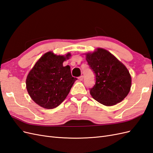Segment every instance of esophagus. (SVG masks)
<instances>
[{"mask_svg": "<svg viewBox=\"0 0 153 153\" xmlns=\"http://www.w3.org/2000/svg\"><path fill=\"white\" fill-rule=\"evenodd\" d=\"M78 79H79L80 81H82V80H83V79H84V76H83L82 75V76H80L78 77Z\"/></svg>", "mask_w": 153, "mask_h": 153, "instance_id": "obj_1", "label": "esophagus"}]
</instances>
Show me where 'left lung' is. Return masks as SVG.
Masks as SVG:
<instances>
[{
  "label": "left lung",
  "instance_id": "1",
  "mask_svg": "<svg viewBox=\"0 0 153 153\" xmlns=\"http://www.w3.org/2000/svg\"><path fill=\"white\" fill-rule=\"evenodd\" d=\"M86 61L96 76V83L90 89L95 100L105 106H113L128 94L131 78L128 69L108 51L97 48L86 54Z\"/></svg>",
  "mask_w": 153,
  "mask_h": 153
}]
</instances>
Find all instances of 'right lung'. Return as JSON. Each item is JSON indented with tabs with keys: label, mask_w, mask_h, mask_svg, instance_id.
Segmentation results:
<instances>
[{
	"label": "right lung",
	"mask_w": 153,
	"mask_h": 153,
	"mask_svg": "<svg viewBox=\"0 0 153 153\" xmlns=\"http://www.w3.org/2000/svg\"><path fill=\"white\" fill-rule=\"evenodd\" d=\"M70 56L69 53L65 57L48 52L38 60L27 75V90L32 100L41 107L56 108L66 99L77 80L72 76L70 66H63V62Z\"/></svg>",
	"instance_id": "1"
}]
</instances>
